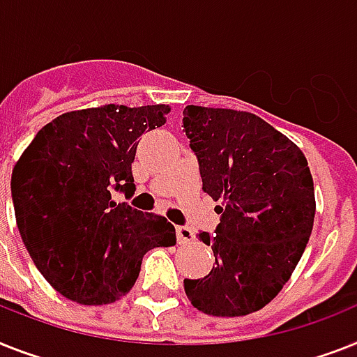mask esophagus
<instances>
[{"label": "esophagus", "instance_id": "1", "mask_svg": "<svg viewBox=\"0 0 357 357\" xmlns=\"http://www.w3.org/2000/svg\"><path fill=\"white\" fill-rule=\"evenodd\" d=\"M176 236H178L179 244H190L194 240L192 229L187 227V225H178L176 227Z\"/></svg>", "mask_w": 357, "mask_h": 357}]
</instances>
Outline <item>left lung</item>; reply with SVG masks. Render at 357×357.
<instances>
[{
    "mask_svg": "<svg viewBox=\"0 0 357 357\" xmlns=\"http://www.w3.org/2000/svg\"><path fill=\"white\" fill-rule=\"evenodd\" d=\"M183 132L220 224L199 233L214 264L204 279H185L204 314L236 317L264 308L294 273L315 216L314 179L304 153L248 112L187 106Z\"/></svg>",
    "mask_w": 357,
    "mask_h": 357,
    "instance_id": "1",
    "label": "left lung"
}]
</instances>
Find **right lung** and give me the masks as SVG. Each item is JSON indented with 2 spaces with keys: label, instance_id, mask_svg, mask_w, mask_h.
<instances>
[{
  "label": "right lung",
  "instance_id": "obj_1",
  "mask_svg": "<svg viewBox=\"0 0 357 357\" xmlns=\"http://www.w3.org/2000/svg\"><path fill=\"white\" fill-rule=\"evenodd\" d=\"M169 106L108 104L45 124L13 170L14 213L38 271L80 304L126 295L153 248L176 244V229L113 194H135L132 163L141 135L167 123Z\"/></svg>",
  "mask_w": 357,
  "mask_h": 357
}]
</instances>
